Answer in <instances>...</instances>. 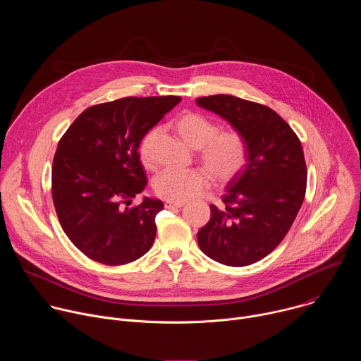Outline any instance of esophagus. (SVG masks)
<instances>
[{"mask_svg":"<svg viewBox=\"0 0 361 361\" xmlns=\"http://www.w3.org/2000/svg\"><path fill=\"white\" fill-rule=\"evenodd\" d=\"M184 205H185V202H176V201H169V200L164 202V207L169 210L181 209V207H184Z\"/></svg>","mask_w":361,"mask_h":361,"instance_id":"34e87169","label":"esophagus"}]
</instances>
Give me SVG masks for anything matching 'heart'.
<instances>
[{
	"label": "heart",
	"instance_id": "b5f03b06",
	"mask_svg": "<svg viewBox=\"0 0 361 361\" xmlns=\"http://www.w3.org/2000/svg\"><path fill=\"white\" fill-rule=\"evenodd\" d=\"M176 127L188 144L200 149V161L209 173L201 169H166L154 178V190L160 197L185 202L210 187V176L216 183L227 184L244 170L248 160V144L238 130H220L217 121L197 111L178 116ZM159 133V127H152L140 140L138 156L147 169L156 166L154 145Z\"/></svg>",
	"mask_w": 361,
	"mask_h": 361
}]
</instances>
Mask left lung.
Here are the masks:
<instances>
[{
	"label": "left lung",
	"mask_w": 361,
	"mask_h": 361,
	"mask_svg": "<svg viewBox=\"0 0 361 361\" xmlns=\"http://www.w3.org/2000/svg\"><path fill=\"white\" fill-rule=\"evenodd\" d=\"M197 104L226 118L248 144L244 170L227 184L224 205L198 233L201 251L217 263L243 267L260 262L286 237L301 207L307 167L297 134L270 107L228 94Z\"/></svg>",
	"instance_id": "obj_1"
}]
</instances>
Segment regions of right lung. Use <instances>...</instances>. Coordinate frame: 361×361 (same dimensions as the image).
I'll list each match as a JSON object with an SVG mask.
<instances>
[{"instance_id":"1","label":"right lung","mask_w":361,"mask_h":361,"mask_svg":"<svg viewBox=\"0 0 361 361\" xmlns=\"http://www.w3.org/2000/svg\"><path fill=\"white\" fill-rule=\"evenodd\" d=\"M181 97H126L84 110L61 137L51 188L64 233L88 259L121 266L144 255L156 238L160 200L131 204L147 184L141 137Z\"/></svg>"}]
</instances>
